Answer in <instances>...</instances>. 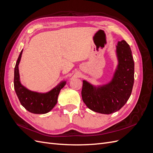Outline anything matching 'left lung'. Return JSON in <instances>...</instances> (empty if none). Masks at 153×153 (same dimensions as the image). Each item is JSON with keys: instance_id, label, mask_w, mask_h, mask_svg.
Here are the masks:
<instances>
[{"instance_id": "obj_1", "label": "left lung", "mask_w": 153, "mask_h": 153, "mask_svg": "<svg viewBox=\"0 0 153 153\" xmlns=\"http://www.w3.org/2000/svg\"><path fill=\"white\" fill-rule=\"evenodd\" d=\"M117 68L109 84L96 87L83 81L82 97L88 108L96 112L110 114L117 112L130 97L134 83V61L126 41L116 46Z\"/></svg>"}]
</instances>
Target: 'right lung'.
<instances>
[{
    "instance_id": "1",
    "label": "right lung",
    "mask_w": 153,
    "mask_h": 153,
    "mask_svg": "<svg viewBox=\"0 0 153 153\" xmlns=\"http://www.w3.org/2000/svg\"><path fill=\"white\" fill-rule=\"evenodd\" d=\"M22 52L23 50L17 59L15 68L14 87L16 94L22 105L29 112L37 114L48 113L57 104L60 91L66 85V82L65 81L61 82L47 93H38L27 89L21 84L18 70V64L20 61Z\"/></svg>"
}]
</instances>
